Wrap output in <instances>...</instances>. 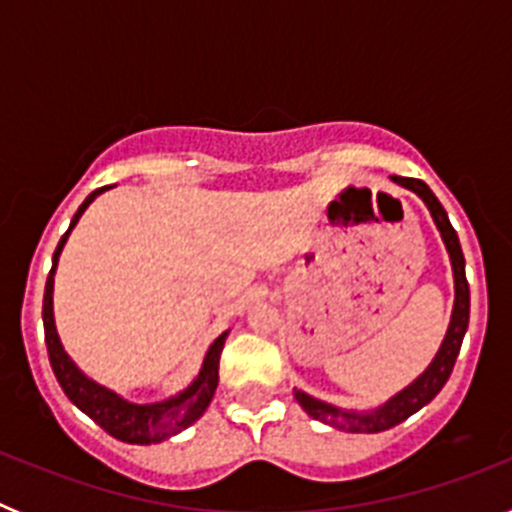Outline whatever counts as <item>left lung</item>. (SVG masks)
I'll return each instance as SVG.
<instances>
[{
    "mask_svg": "<svg viewBox=\"0 0 512 512\" xmlns=\"http://www.w3.org/2000/svg\"><path fill=\"white\" fill-rule=\"evenodd\" d=\"M392 179H395L400 187L418 194L420 200L428 205V210H431L436 228L441 230V238L451 256V269H454V312H451V323L449 330H446V338H443L441 348H438V354L436 359L431 361V366H428L410 387L397 392L390 402H384L382 408L372 410V413H348V410H338L323 400H315V397L305 395V392H295L297 402H300L302 408H305L312 418L323 420V423L333 425L338 431L348 433L387 431V428H395L397 423H402V420H408L413 413H418L423 405H428V402L441 392L443 384L449 382L451 372H454L456 356H459L461 341H464V333H467L469 325V282L467 274H464V253H461L456 230L451 228L449 223V215H446L441 202L436 200V194L428 189L425 182H420V179H405V176H392Z\"/></svg>",
    "mask_w": 512,
    "mask_h": 512,
    "instance_id": "1",
    "label": "left lung"
}]
</instances>
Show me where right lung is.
Listing matches in <instances>:
<instances>
[{
	"mask_svg": "<svg viewBox=\"0 0 512 512\" xmlns=\"http://www.w3.org/2000/svg\"><path fill=\"white\" fill-rule=\"evenodd\" d=\"M102 189L92 192L87 200L81 202V207L76 210L74 220H71L69 230L63 233L61 243H58L56 253H53V269L48 274V282H45V295H43V325H45V346H48V359H51L53 374H56L61 390L66 392L71 402L81 413H87L99 428L115 436L117 441L125 443H158L166 441L169 436H176L179 431H184L187 425H192L194 420L200 418L202 413L210 405L212 395H215L217 387V369H220V354H223L225 336L217 338L210 346L205 356V364H202L200 377L189 384L187 390L179 392L176 397L164 402H153V405H133V402L122 400L120 395H115L112 390L102 387V384L92 382L89 377L76 369L74 361L69 359V354L63 351L61 341H58L56 323H53V271H56L58 256H61V248L69 238L71 228L79 223L81 212L92 205V200L97 194H102Z\"/></svg>",
	"mask_w": 512,
	"mask_h": 512,
	"instance_id": "add662e5",
	"label": "right lung"
}]
</instances>
